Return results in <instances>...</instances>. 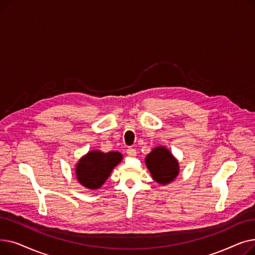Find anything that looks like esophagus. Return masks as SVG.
I'll list each match as a JSON object with an SVG mask.
<instances>
[{
  "label": "esophagus",
  "instance_id": "esophagus-1",
  "mask_svg": "<svg viewBox=\"0 0 255 255\" xmlns=\"http://www.w3.org/2000/svg\"><path fill=\"white\" fill-rule=\"evenodd\" d=\"M127 154L130 157H135L136 156V150L133 149V148H129V149H127Z\"/></svg>",
  "mask_w": 255,
  "mask_h": 255
}]
</instances>
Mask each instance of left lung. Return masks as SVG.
I'll list each match as a JSON object with an SVG mask.
<instances>
[{"label":"left lung","instance_id":"obj_1","mask_svg":"<svg viewBox=\"0 0 255 255\" xmlns=\"http://www.w3.org/2000/svg\"><path fill=\"white\" fill-rule=\"evenodd\" d=\"M145 165L152 178L159 184L166 185L179 175V162L165 146H156L145 157Z\"/></svg>","mask_w":255,"mask_h":255}]
</instances>
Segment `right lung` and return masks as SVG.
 <instances>
[{
	"label": "right lung",
	"mask_w": 255,
	"mask_h": 255,
	"mask_svg": "<svg viewBox=\"0 0 255 255\" xmlns=\"http://www.w3.org/2000/svg\"><path fill=\"white\" fill-rule=\"evenodd\" d=\"M122 159L123 156L119 152L90 151L79 159L75 166L76 179L86 188L98 189Z\"/></svg>",
	"instance_id": "obj_1"
}]
</instances>
